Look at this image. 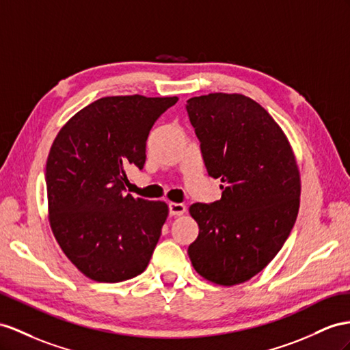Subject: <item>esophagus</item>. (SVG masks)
Here are the masks:
<instances>
[{"label":"esophagus","mask_w":350,"mask_h":350,"mask_svg":"<svg viewBox=\"0 0 350 350\" xmlns=\"http://www.w3.org/2000/svg\"><path fill=\"white\" fill-rule=\"evenodd\" d=\"M168 210H170V216H182V214L186 211V205L180 202H170Z\"/></svg>","instance_id":"1"}]
</instances>
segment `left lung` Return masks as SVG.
<instances>
[{
    "instance_id": "8db88e82",
    "label": "left lung",
    "mask_w": 350,
    "mask_h": 350,
    "mask_svg": "<svg viewBox=\"0 0 350 350\" xmlns=\"http://www.w3.org/2000/svg\"><path fill=\"white\" fill-rule=\"evenodd\" d=\"M221 198L189 207L200 234L187 248L205 280L237 285L272 262L297 219L300 173L288 139L253 98L210 93L186 105Z\"/></svg>"
}]
</instances>
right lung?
<instances>
[{"label": "right lung", "mask_w": 350, "mask_h": 350, "mask_svg": "<svg viewBox=\"0 0 350 350\" xmlns=\"http://www.w3.org/2000/svg\"><path fill=\"white\" fill-rule=\"evenodd\" d=\"M174 97H102L77 112L46 165L49 220L62 252L97 282L145 271L168 216L163 201L125 193L129 167L145 165L146 140Z\"/></svg>", "instance_id": "1"}]
</instances>
